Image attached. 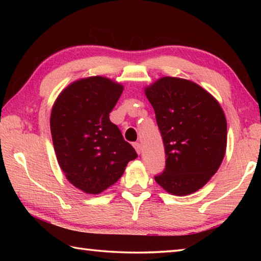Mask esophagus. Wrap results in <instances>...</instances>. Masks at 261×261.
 Returning a JSON list of instances; mask_svg holds the SVG:
<instances>
[{
  "mask_svg": "<svg viewBox=\"0 0 261 261\" xmlns=\"http://www.w3.org/2000/svg\"><path fill=\"white\" fill-rule=\"evenodd\" d=\"M134 147L136 149V152L138 153V154H140V152H141V145H140V143H138V141H137V143H134Z\"/></svg>",
  "mask_w": 261,
  "mask_h": 261,
  "instance_id": "1",
  "label": "esophagus"
}]
</instances>
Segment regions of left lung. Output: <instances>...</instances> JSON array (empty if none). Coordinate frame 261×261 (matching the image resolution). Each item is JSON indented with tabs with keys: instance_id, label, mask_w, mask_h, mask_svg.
Here are the masks:
<instances>
[{
	"instance_id": "obj_1",
	"label": "left lung",
	"mask_w": 261,
	"mask_h": 261,
	"mask_svg": "<svg viewBox=\"0 0 261 261\" xmlns=\"http://www.w3.org/2000/svg\"><path fill=\"white\" fill-rule=\"evenodd\" d=\"M155 112L166 168L155 182L175 196L198 191L218 171L227 147V121L221 106L198 84L163 77L145 88Z\"/></svg>"
}]
</instances>
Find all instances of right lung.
Listing matches in <instances>:
<instances>
[{"label": "right lung", "instance_id": "1", "mask_svg": "<svg viewBox=\"0 0 261 261\" xmlns=\"http://www.w3.org/2000/svg\"><path fill=\"white\" fill-rule=\"evenodd\" d=\"M123 92L121 84L101 76L79 79L57 96L50 131L57 162L73 187L98 194L121 178L138 156L109 113Z\"/></svg>", "mask_w": 261, "mask_h": 261}]
</instances>
